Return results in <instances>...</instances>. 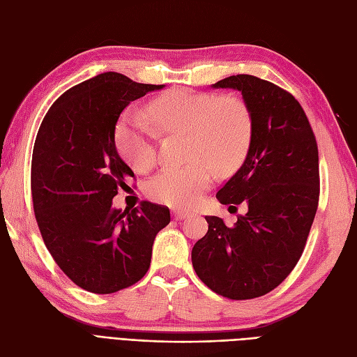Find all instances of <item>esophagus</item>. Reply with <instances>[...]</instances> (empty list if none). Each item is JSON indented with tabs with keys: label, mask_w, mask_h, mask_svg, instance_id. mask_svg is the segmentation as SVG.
<instances>
[{
	"label": "esophagus",
	"mask_w": 357,
	"mask_h": 357,
	"mask_svg": "<svg viewBox=\"0 0 357 357\" xmlns=\"http://www.w3.org/2000/svg\"><path fill=\"white\" fill-rule=\"evenodd\" d=\"M189 215V213H186V211H178V210H176L174 211V219L176 220H183V219H186Z\"/></svg>",
	"instance_id": "obj_1"
}]
</instances>
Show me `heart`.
<instances>
[{
	"instance_id": "obj_1",
	"label": "heart",
	"mask_w": 357,
	"mask_h": 357,
	"mask_svg": "<svg viewBox=\"0 0 357 357\" xmlns=\"http://www.w3.org/2000/svg\"><path fill=\"white\" fill-rule=\"evenodd\" d=\"M149 113L160 131L189 137L190 164L164 168L149 181L147 195L160 204L190 207L210 188L213 168L226 172L238 165L252 139L250 109L236 95L176 88L150 101ZM116 144L123 159L138 172H146L156 164V132L135 109H128L119 121Z\"/></svg>"
}]
</instances>
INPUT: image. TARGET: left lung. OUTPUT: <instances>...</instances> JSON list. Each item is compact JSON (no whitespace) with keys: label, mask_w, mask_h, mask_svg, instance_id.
I'll use <instances>...</instances> for the list:
<instances>
[{"label":"left lung","mask_w":357,"mask_h":357,"mask_svg":"<svg viewBox=\"0 0 357 357\" xmlns=\"http://www.w3.org/2000/svg\"><path fill=\"white\" fill-rule=\"evenodd\" d=\"M213 88L240 91L252 113L244 164L215 193L225 205L245 201L248 211L231 228L205 215L208 231L192 248V265L218 295L253 299L283 283L304 252L320 195L317 142L304 109L280 86L236 74Z\"/></svg>","instance_id":"1"}]
</instances>
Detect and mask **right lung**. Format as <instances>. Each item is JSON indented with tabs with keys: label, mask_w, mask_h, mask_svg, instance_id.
I'll list each match as a JSON object with an SVG mask.
<instances>
[{
	"label": "right lung",
	"mask_w": 357,
	"mask_h": 357,
	"mask_svg": "<svg viewBox=\"0 0 357 357\" xmlns=\"http://www.w3.org/2000/svg\"><path fill=\"white\" fill-rule=\"evenodd\" d=\"M164 84L102 73L63 92L40 125L31 162L34 214L53 261L74 284L98 295L135 284L149 271L168 207L143 201L112 207L134 177L114 132L125 107Z\"/></svg>",
	"instance_id": "right-lung-1"
}]
</instances>
